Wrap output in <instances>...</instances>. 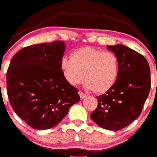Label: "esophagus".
I'll list each match as a JSON object with an SVG mask.
<instances>
[{"instance_id": "esophagus-1", "label": "esophagus", "mask_w": 157, "mask_h": 157, "mask_svg": "<svg viewBox=\"0 0 157 157\" xmlns=\"http://www.w3.org/2000/svg\"><path fill=\"white\" fill-rule=\"evenodd\" d=\"M78 94H79V95H80L81 99H83L85 97H86V94H84L83 92H82V91H79V92H78Z\"/></svg>"}]
</instances>
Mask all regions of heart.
<instances>
[{
  "mask_svg": "<svg viewBox=\"0 0 157 157\" xmlns=\"http://www.w3.org/2000/svg\"><path fill=\"white\" fill-rule=\"evenodd\" d=\"M61 68L70 84L76 86L85 77V89L103 93L110 89L117 79L119 60L113 52L83 48L74 50L71 57H63Z\"/></svg>",
  "mask_w": 157,
  "mask_h": 157,
  "instance_id": "b5f03b06",
  "label": "heart"
}]
</instances>
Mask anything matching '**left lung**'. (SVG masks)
Here are the masks:
<instances>
[{"label": "left lung", "instance_id": "1", "mask_svg": "<svg viewBox=\"0 0 157 157\" xmlns=\"http://www.w3.org/2000/svg\"><path fill=\"white\" fill-rule=\"evenodd\" d=\"M107 48L118 58V75L113 86L97 97L98 105L90 117L104 129L119 131L141 113L151 88L150 68L144 56L128 47L119 44Z\"/></svg>", "mask_w": 157, "mask_h": 157}]
</instances>
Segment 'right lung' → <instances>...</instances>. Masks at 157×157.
Returning a JSON list of instances; mask_svg holds the SVG:
<instances>
[{
	"mask_svg": "<svg viewBox=\"0 0 157 157\" xmlns=\"http://www.w3.org/2000/svg\"><path fill=\"white\" fill-rule=\"evenodd\" d=\"M65 48L63 41L33 44L19 50L10 63L6 74L10 104L34 129L55 127L80 100L78 91L61 69Z\"/></svg>",
	"mask_w": 157,
	"mask_h": 157,
	"instance_id": "add662e5",
	"label": "right lung"
}]
</instances>
